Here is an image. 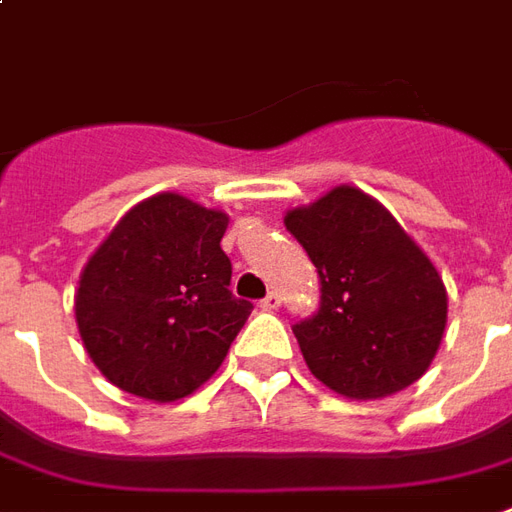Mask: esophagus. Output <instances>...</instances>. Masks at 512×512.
Segmentation results:
<instances>
[{"label":"esophagus","mask_w":512,"mask_h":512,"mask_svg":"<svg viewBox=\"0 0 512 512\" xmlns=\"http://www.w3.org/2000/svg\"><path fill=\"white\" fill-rule=\"evenodd\" d=\"M260 307H263V310H268V313H274V310H280V293H268L266 299H263V302H260Z\"/></svg>","instance_id":"esophagus-1"}]
</instances>
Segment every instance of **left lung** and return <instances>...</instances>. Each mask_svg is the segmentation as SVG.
<instances>
[{"instance_id": "1", "label": "left lung", "mask_w": 512, "mask_h": 512, "mask_svg": "<svg viewBox=\"0 0 512 512\" xmlns=\"http://www.w3.org/2000/svg\"><path fill=\"white\" fill-rule=\"evenodd\" d=\"M321 277V307L293 335L318 382L346 399H385L430 368L446 330V285L391 210L335 185L285 213Z\"/></svg>"}]
</instances>
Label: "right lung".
<instances>
[{"instance_id": "obj_1", "label": "right lung", "mask_w": 512, "mask_h": 512, "mask_svg": "<svg viewBox=\"0 0 512 512\" xmlns=\"http://www.w3.org/2000/svg\"><path fill=\"white\" fill-rule=\"evenodd\" d=\"M230 216L163 191L132 205L82 268L74 293L85 352L146 402H177L224 363L252 305L230 291Z\"/></svg>"}]
</instances>
